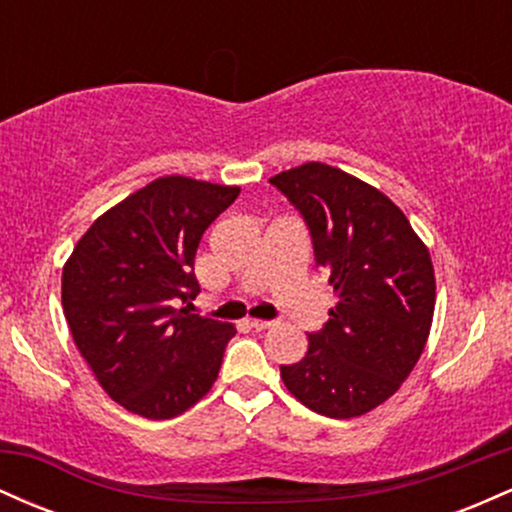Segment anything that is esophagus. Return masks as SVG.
<instances>
[{
	"mask_svg": "<svg viewBox=\"0 0 512 512\" xmlns=\"http://www.w3.org/2000/svg\"><path fill=\"white\" fill-rule=\"evenodd\" d=\"M250 327H255V330H269V327H274L272 320H248Z\"/></svg>",
	"mask_w": 512,
	"mask_h": 512,
	"instance_id": "esophagus-1",
	"label": "esophagus"
}]
</instances>
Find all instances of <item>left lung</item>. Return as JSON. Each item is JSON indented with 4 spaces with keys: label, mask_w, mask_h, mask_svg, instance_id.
<instances>
[{
    "label": "left lung",
    "mask_w": 512,
    "mask_h": 512,
    "mask_svg": "<svg viewBox=\"0 0 512 512\" xmlns=\"http://www.w3.org/2000/svg\"><path fill=\"white\" fill-rule=\"evenodd\" d=\"M269 182L303 216L339 298L281 378L317 414H366L395 395L424 351L436 305L431 255L397 204L344 170L313 161Z\"/></svg>",
    "instance_id": "8db88e82"
}]
</instances>
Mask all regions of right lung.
<instances>
[{
	"label": "right lung",
	"instance_id": "obj_1",
	"mask_svg": "<svg viewBox=\"0 0 512 512\" xmlns=\"http://www.w3.org/2000/svg\"><path fill=\"white\" fill-rule=\"evenodd\" d=\"M238 195L240 187L158 178L93 221L64 264L62 308L76 349L132 414L173 419L219 375L236 327L190 313V301L199 240Z\"/></svg>",
	"mask_w": 512,
	"mask_h": 512
}]
</instances>
